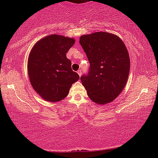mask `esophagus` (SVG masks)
<instances>
[{
    "label": "esophagus",
    "instance_id": "obj_1",
    "mask_svg": "<svg viewBox=\"0 0 158 158\" xmlns=\"http://www.w3.org/2000/svg\"><path fill=\"white\" fill-rule=\"evenodd\" d=\"M77 73L79 74V77H81V70H78V71H77Z\"/></svg>",
    "mask_w": 158,
    "mask_h": 158
}]
</instances>
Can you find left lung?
Segmentation results:
<instances>
[{
    "mask_svg": "<svg viewBox=\"0 0 158 158\" xmlns=\"http://www.w3.org/2000/svg\"><path fill=\"white\" fill-rule=\"evenodd\" d=\"M79 44L90 62L81 77L89 98L97 104L110 102L125 88L130 70L128 52L118 36L106 32L83 35Z\"/></svg>",
    "mask_w": 158,
    "mask_h": 158,
    "instance_id": "8db88e82",
    "label": "left lung"
}]
</instances>
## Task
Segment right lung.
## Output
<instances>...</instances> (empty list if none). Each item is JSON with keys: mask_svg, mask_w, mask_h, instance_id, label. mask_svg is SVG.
Instances as JSON below:
<instances>
[{"mask_svg": "<svg viewBox=\"0 0 158 158\" xmlns=\"http://www.w3.org/2000/svg\"><path fill=\"white\" fill-rule=\"evenodd\" d=\"M75 43L72 38L50 35L39 40L29 56L27 70L33 89L49 102H59L68 96L79 80L66 53Z\"/></svg>", "mask_w": 158, "mask_h": 158, "instance_id": "1", "label": "right lung"}]
</instances>
